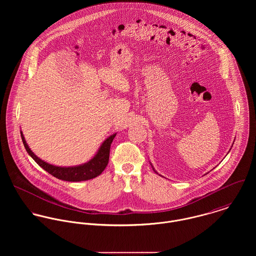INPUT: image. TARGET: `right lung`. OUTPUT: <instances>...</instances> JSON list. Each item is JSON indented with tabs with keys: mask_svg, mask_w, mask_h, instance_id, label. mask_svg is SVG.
<instances>
[{
	"mask_svg": "<svg viewBox=\"0 0 256 256\" xmlns=\"http://www.w3.org/2000/svg\"><path fill=\"white\" fill-rule=\"evenodd\" d=\"M22 140L24 145V148L28 154L36 162L37 164L47 172H49L51 176L58 180H66V182H84V180H92L96 176H98L106 168L108 160H110V152L111 143L116 136V134L111 135L108 137L102 146L100 148L98 154L92 158L90 162L78 166H70V168H62V166H56L50 164L45 162L44 160H40L38 156H36L32 150L28 146L22 132H20Z\"/></svg>",
	"mask_w": 256,
	"mask_h": 256,
	"instance_id": "1",
	"label": "right lung"
}]
</instances>
